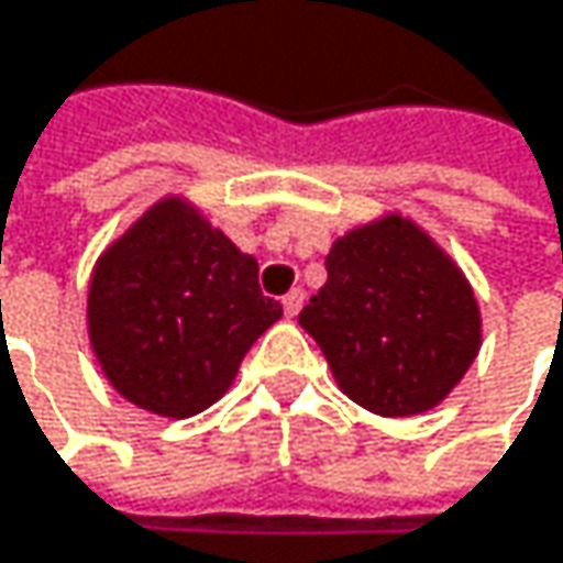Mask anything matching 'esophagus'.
I'll list each match as a JSON object with an SVG mask.
<instances>
[{
  "instance_id": "1",
  "label": "esophagus",
  "mask_w": 563,
  "mask_h": 563,
  "mask_svg": "<svg viewBox=\"0 0 563 563\" xmlns=\"http://www.w3.org/2000/svg\"><path fill=\"white\" fill-rule=\"evenodd\" d=\"M299 309H302V289H289L283 296V312L292 319V316H299Z\"/></svg>"
}]
</instances>
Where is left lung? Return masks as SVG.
I'll return each mask as SVG.
<instances>
[{"label":"left lung","mask_w":563,"mask_h":563,"mask_svg":"<svg viewBox=\"0 0 563 563\" xmlns=\"http://www.w3.org/2000/svg\"><path fill=\"white\" fill-rule=\"evenodd\" d=\"M329 280L299 312L339 388L382 417L437 407L483 345L473 286L410 218L385 214L342 234Z\"/></svg>","instance_id":"8db88e82"}]
</instances>
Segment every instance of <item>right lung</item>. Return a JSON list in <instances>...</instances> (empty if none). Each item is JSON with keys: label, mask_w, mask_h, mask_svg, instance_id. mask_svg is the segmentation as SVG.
I'll return each instance as SVG.
<instances>
[{"label": "right lung", "mask_w": 563, "mask_h": 563, "mask_svg": "<svg viewBox=\"0 0 563 563\" xmlns=\"http://www.w3.org/2000/svg\"><path fill=\"white\" fill-rule=\"evenodd\" d=\"M283 316L257 261L185 198H159L97 261L87 335L107 382L159 417H191L231 388Z\"/></svg>", "instance_id": "add662e5"}]
</instances>
